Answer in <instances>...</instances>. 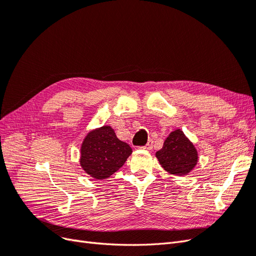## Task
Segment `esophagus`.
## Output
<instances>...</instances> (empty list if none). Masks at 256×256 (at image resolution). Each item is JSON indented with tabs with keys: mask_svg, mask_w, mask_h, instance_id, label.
Returning a JSON list of instances; mask_svg holds the SVG:
<instances>
[{
	"mask_svg": "<svg viewBox=\"0 0 256 256\" xmlns=\"http://www.w3.org/2000/svg\"><path fill=\"white\" fill-rule=\"evenodd\" d=\"M152 145H154V141H152V138H150V140L147 141L146 145L144 146V148H145V150H152Z\"/></svg>",
	"mask_w": 256,
	"mask_h": 256,
	"instance_id": "34e87169",
	"label": "esophagus"
}]
</instances>
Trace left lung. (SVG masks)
Here are the masks:
<instances>
[{
	"label": "left lung",
	"mask_w": 256,
	"mask_h": 256,
	"mask_svg": "<svg viewBox=\"0 0 256 256\" xmlns=\"http://www.w3.org/2000/svg\"><path fill=\"white\" fill-rule=\"evenodd\" d=\"M156 157L166 172L180 176L189 173L198 162L196 147L180 129L166 138Z\"/></svg>",
	"instance_id": "8db88e82"
}]
</instances>
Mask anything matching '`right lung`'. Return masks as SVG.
<instances>
[{
	"label": "right lung",
	"instance_id": "add662e5",
	"mask_svg": "<svg viewBox=\"0 0 256 256\" xmlns=\"http://www.w3.org/2000/svg\"><path fill=\"white\" fill-rule=\"evenodd\" d=\"M131 152V147L118 140L111 127L104 126L85 138L80 164L92 177L104 180L124 166Z\"/></svg>",
	"mask_w": 256,
	"mask_h": 256
}]
</instances>
